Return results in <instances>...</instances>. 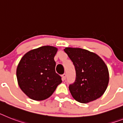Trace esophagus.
Instances as JSON below:
<instances>
[{"label": "esophagus", "mask_w": 123, "mask_h": 123, "mask_svg": "<svg viewBox=\"0 0 123 123\" xmlns=\"http://www.w3.org/2000/svg\"><path fill=\"white\" fill-rule=\"evenodd\" d=\"M66 74H62V81L66 80Z\"/></svg>", "instance_id": "obj_1"}]
</instances>
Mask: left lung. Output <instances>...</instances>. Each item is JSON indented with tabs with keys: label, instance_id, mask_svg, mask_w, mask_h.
I'll list each match as a JSON object with an SVG mask.
<instances>
[{
	"label": "left lung",
	"instance_id": "8db88e82",
	"mask_svg": "<svg viewBox=\"0 0 123 123\" xmlns=\"http://www.w3.org/2000/svg\"><path fill=\"white\" fill-rule=\"evenodd\" d=\"M73 62L76 80L69 89L73 98L87 103L99 98L109 82V71L105 62L96 54L81 48L64 49Z\"/></svg>",
	"mask_w": 123,
	"mask_h": 123
}]
</instances>
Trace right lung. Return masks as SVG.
Here are the masks:
<instances>
[{"label": "right lung", "mask_w": 123, "mask_h": 123, "mask_svg": "<svg viewBox=\"0 0 123 123\" xmlns=\"http://www.w3.org/2000/svg\"><path fill=\"white\" fill-rule=\"evenodd\" d=\"M57 51L53 46H42L29 51L20 59L16 71L18 84L32 99H46L62 82L55 71Z\"/></svg>", "instance_id": "1"}]
</instances>
